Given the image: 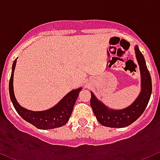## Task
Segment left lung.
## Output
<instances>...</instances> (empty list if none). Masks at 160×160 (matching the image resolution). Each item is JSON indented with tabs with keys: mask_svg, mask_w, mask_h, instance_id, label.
Returning <instances> with one entry per match:
<instances>
[{
	"mask_svg": "<svg viewBox=\"0 0 160 160\" xmlns=\"http://www.w3.org/2000/svg\"><path fill=\"white\" fill-rule=\"evenodd\" d=\"M135 53L140 70L141 91L131 105L121 110L111 109L98 99L92 91L90 92V106L97 120L104 127L114 128L128 127L141 116L148 106L152 92V78L147 67L143 55L138 46H135Z\"/></svg>",
	"mask_w": 160,
	"mask_h": 160,
	"instance_id": "1",
	"label": "left lung"
}]
</instances>
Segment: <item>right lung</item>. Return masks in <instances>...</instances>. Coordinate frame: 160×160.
<instances>
[{
	"instance_id": "add662e5",
	"label": "right lung",
	"mask_w": 160,
	"mask_h": 160,
	"mask_svg": "<svg viewBox=\"0 0 160 160\" xmlns=\"http://www.w3.org/2000/svg\"><path fill=\"white\" fill-rule=\"evenodd\" d=\"M17 59L12 63V73L9 80V96L14 108L26 122H29L37 128L41 130H49L60 128L64 126L73 111V106L75 104L79 92L82 90V87L73 90L60 100V102L51 108L42 111H32L22 107L17 101L13 90V73L16 67Z\"/></svg>"
}]
</instances>
